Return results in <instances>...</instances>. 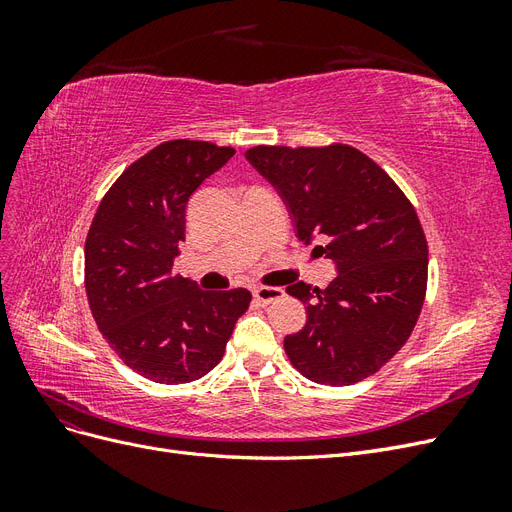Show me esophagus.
Returning a JSON list of instances; mask_svg holds the SVG:
<instances>
[{
    "mask_svg": "<svg viewBox=\"0 0 512 512\" xmlns=\"http://www.w3.org/2000/svg\"><path fill=\"white\" fill-rule=\"evenodd\" d=\"M284 297V290L277 288V286H256L254 288V301L258 305H269L277 299Z\"/></svg>",
    "mask_w": 512,
    "mask_h": 512,
    "instance_id": "esophagus-1",
    "label": "esophagus"
}]
</instances>
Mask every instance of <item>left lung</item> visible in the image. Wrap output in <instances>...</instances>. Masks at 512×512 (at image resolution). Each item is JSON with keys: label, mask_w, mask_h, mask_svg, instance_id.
I'll list each match as a JSON object with an SVG mask.
<instances>
[{"label": "left lung", "mask_w": 512, "mask_h": 512, "mask_svg": "<svg viewBox=\"0 0 512 512\" xmlns=\"http://www.w3.org/2000/svg\"><path fill=\"white\" fill-rule=\"evenodd\" d=\"M245 158L282 196L297 237L333 260L327 288L297 282L305 327L286 335L290 363L318 384L359 382L406 344L427 290V241L410 200L348 145L265 147Z\"/></svg>", "instance_id": "1"}]
</instances>
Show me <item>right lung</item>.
I'll return each mask as SVG.
<instances>
[{
	"label": "right lung",
	"mask_w": 512,
	"mask_h": 512,
	"mask_svg": "<svg viewBox=\"0 0 512 512\" xmlns=\"http://www.w3.org/2000/svg\"><path fill=\"white\" fill-rule=\"evenodd\" d=\"M232 156L205 141L158 145L123 170L87 232L91 314L119 359L153 382L209 374L250 307V290H200L173 273L188 200Z\"/></svg>",
	"instance_id": "right-lung-1"
}]
</instances>
